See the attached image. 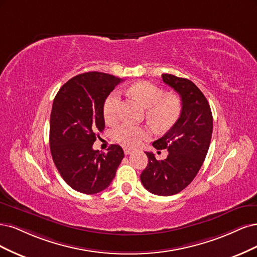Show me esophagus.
I'll list each match as a JSON object with an SVG mask.
<instances>
[{
    "label": "esophagus",
    "mask_w": 257,
    "mask_h": 257,
    "mask_svg": "<svg viewBox=\"0 0 257 257\" xmlns=\"http://www.w3.org/2000/svg\"><path fill=\"white\" fill-rule=\"evenodd\" d=\"M123 153H125V155H130L134 153V151L130 150V148H123Z\"/></svg>",
    "instance_id": "esophagus-1"
}]
</instances>
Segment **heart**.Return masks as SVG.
<instances>
[{
  "label": "heart",
  "mask_w": 257,
  "mask_h": 257,
  "mask_svg": "<svg viewBox=\"0 0 257 257\" xmlns=\"http://www.w3.org/2000/svg\"><path fill=\"white\" fill-rule=\"evenodd\" d=\"M129 93L147 107L146 118L156 129L168 130L177 121L181 112V103L177 96L163 95L158 86L150 82H138L130 87ZM120 104L121 98L117 90L106 97L103 103V117L106 122L113 123L118 119ZM151 136L152 132L148 128L127 122L113 130V138L126 147H137Z\"/></svg>",
  "instance_id": "1"
}]
</instances>
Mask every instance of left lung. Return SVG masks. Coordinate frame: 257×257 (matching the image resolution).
I'll return each mask as SVG.
<instances>
[{"label": "left lung", "mask_w": 257, "mask_h": 257, "mask_svg": "<svg viewBox=\"0 0 257 257\" xmlns=\"http://www.w3.org/2000/svg\"><path fill=\"white\" fill-rule=\"evenodd\" d=\"M167 85L181 98V112L174 126L153 146L168 150L164 160L146 152L148 164L141 181L151 193L169 196L179 193L196 176L208 152L212 135V114L208 101L192 81L169 73L162 74Z\"/></svg>", "instance_id": "1"}]
</instances>
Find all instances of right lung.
Returning <instances> with one entry per match:
<instances>
[{
  "mask_svg": "<svg viewBox=\"0 0 257 257\" xmlns=\"http://www.w3.org/2000/svg\"><path fill=\"white\" fill-rule=\"evenodd\" d=\"M122 80L90 71L78 74L60 88L50 116V151L55 167L69 187L95 194L110 186L123 158L119 145L107 153L93 150L104 129L103 103Z\"/></svg>",
  "mask_w": 257,
  "mask_h": 257,
  "instance_id": "1",
  "label": "right lung"
}]
</instances>
